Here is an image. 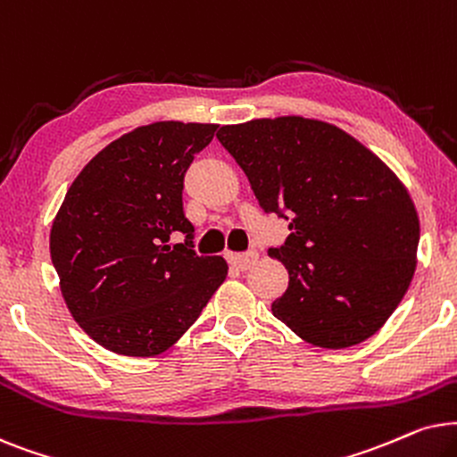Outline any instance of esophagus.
<instances>
[{
  "label": "esophagus",
  "instance_id": "esophagus-1",
  "mask_svg": "<svg viewBox=\"0 0 457 457\" xmlns=\"http://www.w3.org/2000/svg\"><path fill=\"white\" fill-rule=\"evenodd\" d=\"M259 259V253L257 251H248V253H242V254H228V261L229 265H234L236 270H251V267L257 263Z\"/></svg>",
  "mask_w": 457,
  "mask_h": 457
}]
</instances>
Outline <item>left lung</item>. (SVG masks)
Wrapping results in <instances>:
<instances>
[{
    "instance_id": "left-lung-1",
    "label": "left lung",
    "mask_w": 457,
    "mask_h": 457,
    "mask_svg": "<svg viewBox=\"0 0 457 457\" xmlns=\"http://www.w3.org/2000/svg\"><path fill=\"white\" fill-rule=\"evenodd\" d=\"M223 148L265 212L288 219L270 257L288 270L271 313L305 343L360 345L385 326L416 271L420 219L397 175L324 120L253 119L223 125Z\"/></svg>"
}]
</instances>
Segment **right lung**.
I'll list each match as a JSON object with an SVG mask.
<instances>
[{"mask_svg":"<svg viewBox=\"0 0 457 457\" xmlns=\"http://www.w3.org/2000/svg\"><path fill=\"white\" fill-rule=\"evenodd\" d=\"M215 123L158 120L114 139L72 181L54 217L50 254L85 334L127 357L165 353L228 276L192 251L181 190ZM173 233L187 242L171 247Z\"/></svg>","mask_w":457,"mask_h":457,"instance_id":"1","label":"right lung"}]
</instances>
